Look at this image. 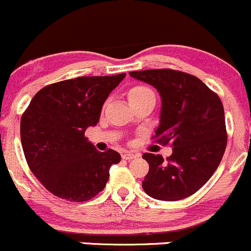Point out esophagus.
I'll return each instance as SVG.
<instances>
[{
    "instance_id": "1",
    "label": "esophagus",
    "mask_w": 251,
    "mask_h": 251,
    "mask_svg": "<svg viewBox=\"0 0 251 251\" xmlns=\"http://www.w3.org/2000/svg\"><path fill=\"white\" fill-rule=\"evenodd\" d=\"M135 157H138V155H136V153H133V152H125L122 155V158H125V160H128V161L133 160V158H135Z\"/></svg>"
}]
</instances>
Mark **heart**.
Here are the masks:
<instances>
[{
    "mask_svg": "<svg viewBox=\"0 0 251 251\" xmlns=\"http://www.w3.org/2000/svg\"><path fill=\"white\" fill-rule=\"evenodd\" d=\"M149 95H153V93L149 88H146V86H141V85L134 86V88H131L128 93L129 102H130V101L139 100V99L145 98V96H149Z\"/></svg>",
    "mask_w": 251,
    "mask_h": 251,
    "instance_id": "1",
    "label": "heart"
}]
</instances>
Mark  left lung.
I'll use <instances>...</instances> for the list:
<instances>
[{
	"label": "left lung",
	"instance_id": "8db88e82",
	"mask_svg": "<svg viewBox=\"0 0 251 251\" xmlns=\"http://www.w3.org/2000/svg\"><path fill=\"white\" fill-rule=\"evenodd\" d=\"M161 96L156 138L172 141V155L144 153L149 172L143 182L148 195L177 201L197 193L220 165L227 145L225 111L220 98L199 78L173 69L130 72Z\"/></svg>",
	"mask_w": 251,
	"mask_h": 251
}]
</instances>
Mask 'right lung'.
I'll use <instances>...</instances> for the list:
<instances>
[{
    "label": "right lung",
    "mask_w": 251,
    "mask_h": 251,
    "mask_svg": "<svg viewBox=\"0 0 251 251\" xmlns=\"http://www.w3.org/2000/svg\"><path fill=\"white\" fill-rule=\"evenodd\" d=\"M126 73L79 76L45 86L21 120V139L31 172L49 192L68 201H88L105 188L115 150L100 152L85 136L95 126L111 91Z\"/></svg>",
    "instance_id": "obj_1"
}]
</instances>
